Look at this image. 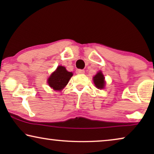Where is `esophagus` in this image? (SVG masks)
Masks as SVG:
<instances>
[{"label": "esophagus", "instance_id": "obj_1", "mask_svg": "<svg viewBox=\"0 0 154 154\" xmlns=\"http://www.w3.org/2000/svg\"><path fill=\"white\" fill-rule=\"evenodd\" d=\"M75 73H76L77 74H83V73H85V71L83 70V69H77V70L75 71Z\"/></svg>", "mask_w": 154, "mask_h": 154}]
</instances>
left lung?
I'll return each mask as SVG.
<instances>
[{
	"mask_svg": "<svg viewBox=\"0 0 154 154\" xmlns=\"http://www.w3.org/2000/svg\"><path fill=\"white\" fill-rule=\"evenodd\" d=\"M104 76L102 71H99L97 74L93 77L94 84L98 89H103L105 85Z\"/></svg>",
	"mask_w": 154,
	"mask_h": 154,
	"instance_id": "1",
	"label": "left lung"
}]
</instances>
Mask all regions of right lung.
<instances>
[{
    "mask_svg": "<svg viewBox=\"0 0 154 154\" xmlns=\"http://www.w3.org/2000/svg\"><path fill=\"white\" fill-rule=\"evenodd\" d=\"M73 73L67 71L64 66H59L48 78V83L53 90L61 91L67 85Z\"/></svg>",
    "mask_w": 154,
    "mask_h": 154,
    "instance_id": "right-lung-1",
    "label": "right lung"
}]
</instances>
